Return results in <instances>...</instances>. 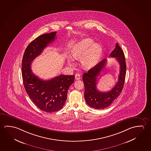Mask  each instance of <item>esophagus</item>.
Returning a JSON list of instances; mask_svg holds the SVG:
<instances>
[{
  "instance_id": "esophagus-1",
  "label": "esophagus",
  "mask_w": 151,
  "mask_h": 151,
  "mask_svg": "<svg viewBox=\"0 0 151 151\" xmlns=\"http://www.w3.org/2000/svg\"><path fill=\"white\" fill-rule=\"evenodd\" d=\"M75 79L76 80H79L81 79V75L79 74H77L75 75Z\"/></svg>"
}]
</instances>
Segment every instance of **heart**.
<instances>
[{"mask_svg": "<svg viewBox=\"0 0 151 151\" xmlns=\"http://www.w3.org/2000/svg\"><path fill=\"white\" fill-rule=\"evenodd\" d=\"M93 42V40L91 39H83L75 44L70 52L72 58L75 60L81 59L82 66L85 68L93 67L101 56V46ZM67 63L70 66L74 65L73 60L70 57H67Z\"/></svg>", "mask_w": 151, "mask_h": 151, "instance_id": "1", "label": "heart"}]
</instances>
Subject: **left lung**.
<instances>
[{
  "label": "left lung",
  "mask_w": 151,
  "mask_h": 151,
  "mask_svg": "<svg viewBox=\"0 0 151 151\" xmlns=\"http://www.w3.org/2000/svg\"><path fill=\"white\" fill-rule=\"evenodd\" d=\"M109 56L116 58L120 65L118 81L111 91L101 92L97 89V77L105 66L107 62L106 59L101 60L83 75L85 101L88 106L96 109H105L110 106L119 96L123 88L126 75V62L123 50L117 43Z\"/></svg>",
  "instance_id": "left-lung-1"
}]
</instances>
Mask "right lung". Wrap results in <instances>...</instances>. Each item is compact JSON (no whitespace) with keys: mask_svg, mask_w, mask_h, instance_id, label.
Wrapping results in <instances>:
<instances>
[{"mask_svg":"<svg viewBox=\"0 0 151 151\" xmlns=\"http://www.w3.org/2000/svg\"><path fill=\"white\" fill-rule=\"evenodd\" d=\"M56 32L43 34L32 40L25 50L22 64V81L28 95L40 109L47 113L57 111L63 107L68 89L74 82V75H60L44 81L36 76L31 69L32 60L54 40Z\"/></svg>","mask_w":151,"mask_h":151,"instance_id":"right-lung-1","label":"right lung"}]
</instances>
